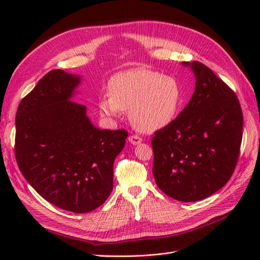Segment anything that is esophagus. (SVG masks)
Segmentation results:
<instances>
[{
	"label": "esophagus",
	"instance_id": "obj_1",
	"mask_svg": "<svg viewBox=\"0 0 260 260\" xmlns=\"http://www.w3.org/2000/svg\"><path fill=\"white\" fill-rule=\"evenodd\" d=\"M129 142L133 145H138L140 144L141 142H142V138L137 136V135H133V136H130L129 137Z\"/></svg>",
	"mask_w": 260,
	"mask_h": 260
}]
</instances>
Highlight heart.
<instances>
[{
  "mask_svg": "<svg viewBox=\"0 0 260 260\" xmlns=\"http://www.w3.org/2000/svg\"><path fill=\"white\" fill-rule=\"evenodd\" d=\"M109 96L100 101L101 113L113 117L128 112L135 127L151 133L168 125L178 115L182 103V90L174 76L156 70L138 68L112 78Z\"/></svg>",
  "mask_w": 260,
  "mask_h": 260,
  "instance_id": "obj_1",
  "label": "heart"
}]
</instances>
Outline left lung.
Here are the masks:
<instances>
[{
    "label": "left lung",
    "mask_w": 260,
    "mask_h": 260,
    "mask_svg": "<svg viewBox=\"0 0 260 260\" xmlns=\"http://www.w3.org/2000/svg\"><path fill=\"white\" fill-rule=\"evenodd\" d=\"M195 91L176 119L154 133L153 175L160 190L180 202L216 193L237 167L243 114L237 94L200 61H183Z\"/></svg>",
    "instance_id": "1"
}]
</instances>
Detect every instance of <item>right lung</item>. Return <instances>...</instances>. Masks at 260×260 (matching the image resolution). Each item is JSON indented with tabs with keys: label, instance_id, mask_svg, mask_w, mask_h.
I'll use <instances>...</instances> for the list:
<instances>
[{
	"label": "right lung",
	"instance_id": "right-lung-1",
	"mask_svg": "<svg viewBox=\"0 0 260 260\" xmlns=\"http://www.w3.org/2000/svg\"><path fill=\"white\" fill-rule=\"evenodd\" d=\"M79 76L55 69L21 100L15 157L29 184L53 205L76 214L100 207L113 190L114 161L128 132L100 130L72 100Z\"/></svg>",
	"mask_w": 260,
	"mask_h": 260
}]
</instances>
